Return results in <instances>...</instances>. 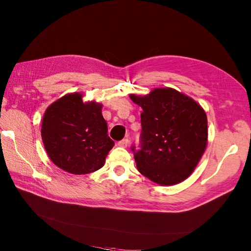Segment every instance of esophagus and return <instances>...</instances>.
<instances>
[{
    "mask_svg": "<svg viewBox=\"0 0 251 251\" xmlns=\"http://www.w3.org/2000/svg\"><path fill=\"white\" fill-rule=\"evenodd\" d=\"M117 146L121 147V148H126L128 146V139H123L121 141L117 142Z\"/></svg>",
    "mask_w": 251,
    "mask_h": 251,
    "instance_id": "34e87169",
    "label": "esophagus"
}]
</instances>
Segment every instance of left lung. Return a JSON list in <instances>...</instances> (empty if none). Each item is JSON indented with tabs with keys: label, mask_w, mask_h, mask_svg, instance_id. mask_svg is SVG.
<instances>
[{
	"label": "left lung",
	"mask_w": 251,
	"mask_h": 251,
	"mask_svg": "<svg viewBox=\"0 0 251 251\" xmlns=\"http://www.w3.org/2000/svg\"><path fill=\"white\" fill-rule=\"evenodd\" d=\"M142 108L141 149L135 152L140 174L159 185L182 182L194 172L208 142L207 115L200 103L174 88L129 95Z\"/></svg>",
	"instance_id": "left-lung-1"
}]
</instances>
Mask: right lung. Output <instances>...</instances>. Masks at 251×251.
I'll return each mask as SVG.
<instances>
[{
  "mask_svg": "<svg viewBox=\"0 0 251 251\" xmlns=\"http://www.w3.org/2000/svg\"><path fill=\"white\" fill-rule=\"evenodd\" d=\"M102 104L83 101V94L71 93L52 102L42 121V140L57 167L73 175L100 169L114 146L108 136Z\"/></svg>",
  "mask_w": 251,
  "mask_h": 251,
  "instance_id": "obj_1",
  "label": "right lung"
}]
</instances>
